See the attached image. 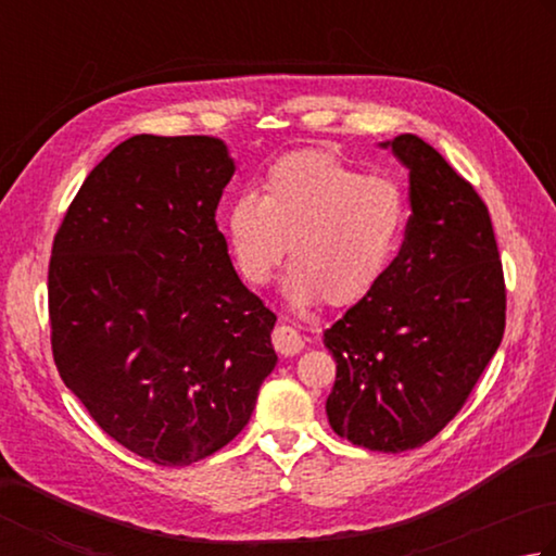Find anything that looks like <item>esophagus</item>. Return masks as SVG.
<instances>
[{"label":"esophagus","instance_id":"obj_1","mask_svg":"<svg viewBox=\"0 0 556 556\" xmlns=\"http://www.w3.org/2000/svg\"><path fill=\"white\" fill-rule=\"evenodd\" d=\"M271 345H275L279 355L291 357V355H296V352L304 350V338H301L291 326H277L275 330H271Z\"/></svg>","mask_w":556,"mask_h":556}]
</instances>
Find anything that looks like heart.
<instances>
[{
    "label": "heart",
    "mask_w": 556,
    "mask_h": 556,
    "mask_svg": "<svg viewBox=\"0 0 556 556\" xmlns=\"http://www.w3.org/2000/svg\"><path fill=\"white\" fill-rule=\"evenodd\" d=\"M403 226L406 201L393 181L365 177L323 150L275 160L260 199L243 191L226 216L230 255L250 285L269 281L289 245L291 299L332 308L357 304L377 289Z\"/></svg>",
    "instance_id": "1"
}]
</instances>
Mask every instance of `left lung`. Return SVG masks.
<instances>
[{"instance_id": "8db88e82", "label": "left lung", "mask_w": 556, "mask_h": 556, "mask_svg": "<svg viewBox=\"0 0 556 556\" xmlns=\"http://www.w3.org/2000/svg\"><path fill=\"white\" fill-rule=\"evenodd\" d=\"M391 150L410 169L406 240L323 342L338 365L330 428L396 454L426 445L467 403L506 330V279L471 181L413 134Z\"/></svg>"}]
</instances>
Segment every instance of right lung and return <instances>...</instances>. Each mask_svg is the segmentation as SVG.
Here are the masks:
<instances>
[{
    "label": "right lung",
    "instance_id": "add662e5",
    "mask_svg": "<svg viewBox=\"0 0 556 556\" xmlns=\"http://www.w3.org/2000/svg\"><path fill=\"white\" fill-rule=\"evenodd\" d=\"M233 173L216 138H128L87 175L50 250L60 377L157 467L226 447L277 365V316L238 279L216 224Z\"/></svg>",
    "mask_w": 556,
    "mask_h": 556
}]
</instances>
